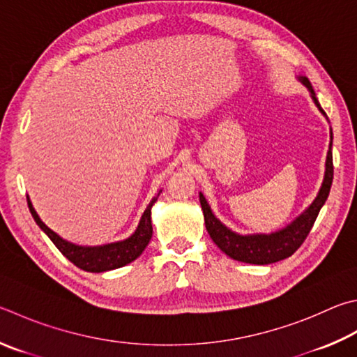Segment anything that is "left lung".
<instances>
[{
	"mask_svg": "<svg viewBox=\"0 0 357 357\" xmlns=\"http://www.w3.org/2000/svg\"><path fill=\"white\" fill-rule=\"evenodd\" d=\"M304 86L309 89V92L312 93V98L315 105L320 107L319 101L315 98L314 89L310 86L307 77H301ZM325 114V112H323ZM333 139V132H331ZM333 144V140H331ZM331 144H329V151L326 158V172L325 179H323L321 189L319 195L314 199V203L310 204L306 211H304L300 217H298L294 223L289 225L287 228L282 231L273 232V234H256V236H238L236 232L226 228L225 225L220 223V220L213 215L209 204H207L206 198L199 193V203L201 209L204 213V223L206 229L209 232V236L215 245L222 250L225 255L236 259V261L246 262V264H256V265H267L273 264L278 261H282L300 248L303 242L306 241L310 229L315 223L319 212L328 199L329 190H331L333 178H334V165H333V153H331Z\"/></svg>",
	"mask_w": 357,
	"mask_h": 357,
	"instance_id": "8db88e82",
	"label": "left lung"
}]
</instances>
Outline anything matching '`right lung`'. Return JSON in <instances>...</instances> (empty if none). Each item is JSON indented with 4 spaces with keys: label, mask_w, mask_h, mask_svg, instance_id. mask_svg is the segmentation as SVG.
I'll use <instances>...</instances> for the list:
<instances>
[{
    "label": "right lung",
    "mask_w": 357,
    "mask_h": 357,
    "mask_svg": "<svg viewBox=\"0 0 357 357\" xmlns=\"http://www.w3.org/2000/svg\"><path fill=\"white\" fill-rule=\"evenodd\" d=\"M159 195L160 192L151 199V203L148 204L144 215L140 218L137 229H135L131 237L123 242H115L102 246H77L63 241V238H61L56 232L51 231L48 226L38 218L37 212L34 211V207H32L29 199L28 207L31 211V215L36 220V223L40 226V229L51 238V242L57 246V250H59L70 262H73L76 267L81 270L92 271V273H101V271L120 268L123 265L135 261V259L144 252L153 236L151 207L158 201Z\"/></svg>",
    "instance_id": "add662e5"
}]
</instances>
